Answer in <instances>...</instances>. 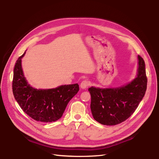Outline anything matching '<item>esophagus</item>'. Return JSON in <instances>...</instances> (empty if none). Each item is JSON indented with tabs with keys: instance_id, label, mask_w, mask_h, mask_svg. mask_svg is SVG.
Returning <instances> with one entry per match:
<instances>
[{
	"instance_id": "34e87169",
	"label": "esophagus",
	"mask_w": 159,
	"mask_h": 159,
	"mask_svg": "<svg viewBox=\"0 0 159 159\" xmlns=\"http://www.w3.org/2000/svg\"><path fill=\"white\" fill-rule=\"evenodd\" d=\"M89 86V82L88 80H84L80 83V88L82 89H86Z\"/></svg>"
}]
</instances>
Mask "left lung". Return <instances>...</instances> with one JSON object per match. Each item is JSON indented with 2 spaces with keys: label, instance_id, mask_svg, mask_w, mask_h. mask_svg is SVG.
<instances>
[{
  "label": "left lung",
  "instance_id": "obj_1",
  "mask_svg": "<svg viewBox=\"0 0 159 159\" xmlns=\"http://www.w3.org/2000/svg\"><path fill=\"white\" fill-rule=\"evenodd\" d=\"M136 78L129 84L116 88L91 87V110L94 119L104 125L120 124L135 112L147 88L145 63L138 56Z\"/></svg>",
  "mask_w": 159,
  "mask_h": 159
}]
</instances>
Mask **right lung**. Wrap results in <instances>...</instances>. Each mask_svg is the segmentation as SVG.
<instances>
[{
  "label": "right lung",
  "instance_id": "1",
  "mask_svg": "<svg viewBox=\"0 0 159 159\" xmlns=\"http://www.w3.org/2000/svg\"><path fill=\"white\" fill-rule=\"evenodd\" d=\"M15 63L13 93L20 107L34 120L48 123L60 119L70 100L79 90L78 84L63 85L54 89H37L26 80L22 68V58Z\"/></svg>",
  "mask_w": 159,
  "mask_h": 159
}]
</instances>
